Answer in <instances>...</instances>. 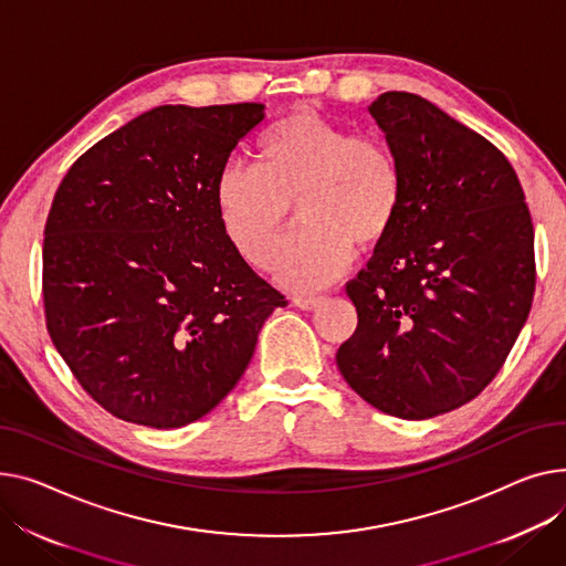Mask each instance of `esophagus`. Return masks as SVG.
<instances>
[{
	"label": "esophagus",
	"instance_id": "34e87169",
	"mask_svg": "<svg viewBox=\"0 0 566 566\" xmlns=\"http://www.w3.org/2000/svg\"><path fill=\"white\" fill-rule=\"evenodd\" d=\"M323 295H297L293 297V305L300 310H316L323 303Z\"/></svg>",
	"mask_w": 566,
	"mask_h": 566
}]
</instances>
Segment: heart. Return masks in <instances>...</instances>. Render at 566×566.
Instances as JSON below:
<instances>
[{
  "label": "heart",
  "mask_w": 566,
  "mask_h": 566,
  "mask_svg": "<svg viewBox=\"0 0 566 566\" xmlns=\"http://www.w3.org/2000/svg\"><path fill=\"white\" fill-rule=\"evenodd\" d=\"M259 164H224L213 200L220 228L254 269H269L291 205L303 228L275 256L277 280L307 291L342 275L357 252L378 248L400 213L402 177L391 147L300 108L259 138Z\"/></svg>",
  "instance_id": "b5f03b06"
}]
</instances>
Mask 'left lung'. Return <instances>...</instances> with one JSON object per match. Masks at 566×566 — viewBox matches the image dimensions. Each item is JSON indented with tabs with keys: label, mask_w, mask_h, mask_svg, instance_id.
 I'll return each mask as SVG.
<instances>
[{
	"label": "left lung",
	"mask_w": 566,
	"mask_h": 566,
	"mask_svg": "<svg viewBox=\"0 0 566 566\" xmlns=\"http://www.w3.org/2000/svg\"><path fill=\"white\" fill-rule=\"evenodd\" d=\"M402 177L400 213L346 284L357 329L346 382L398 419L473 400L503 368L535 295V230L496 145L413 93L370 106Z\"/></svg>",
	"instance_id": "1"
}]
</instances>
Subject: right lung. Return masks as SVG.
Here are the masks:
<instances>
[{"instance_id":"add662e5","label":"right lung","mask_w":566,"mask_h":566,"mask_svg":"<svg viewBox=\"0 0 566 566\" xmlns=\"http://www.w3.org/2000/svg\"><path fill=\"white\" fill-rule=\"evenodd\" d=\"M263 104H166L97 140L45 222L52 342L84 391L147 428L202 419L286 297L224 237L213 186Z\"/></svg>"}]
</instances>
